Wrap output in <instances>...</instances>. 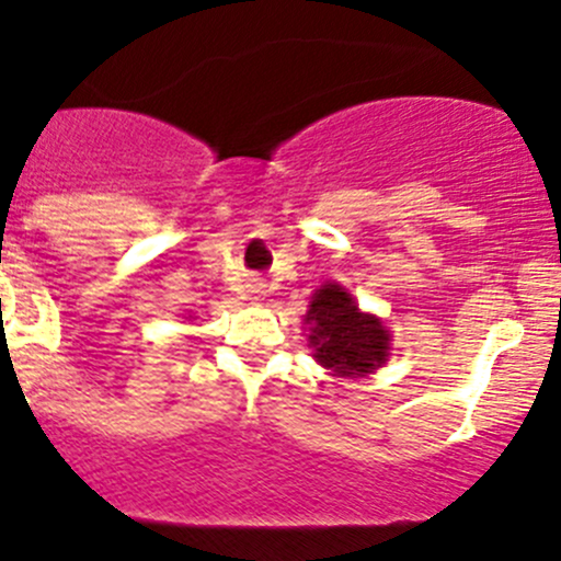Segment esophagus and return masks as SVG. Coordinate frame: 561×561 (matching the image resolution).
I'll return each instance as SVG.
<instances>
[{
  "label": "esophagus",
  "instance_id": "obj_1",
  "mask_svg": "<svg viewBox=\"0 0 561 561\" xmlns=\"http://www.w3.org/2000/svg\"><path fill=\"white\" fill-rule=\"evenodd\" d=\"M252 293H261V290H252Z\"/></svg>",
  "mask_w": 561,
  "mask_h": 561
}]
</instances>
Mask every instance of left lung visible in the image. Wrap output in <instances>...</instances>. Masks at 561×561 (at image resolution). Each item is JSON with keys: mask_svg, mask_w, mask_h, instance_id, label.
Listing matches in <instances>:
<instances>
[{"mask_svg": "<svg viewBox=\"0 0 561 561\" xmlns=\"http://www.w3.org/2000/svg\"><path fill=\"white\" fill-rule=\"evenodd\" d=\"M314 357L339 376H363L387 359L389 333L374 314H363L350 293L325 285L306 314Z\"/></svg>", "mask_w": 561, "mask_h": 561, "instance_id": "obj_1", "label": "left lung"}]
</instances>
